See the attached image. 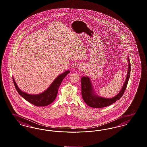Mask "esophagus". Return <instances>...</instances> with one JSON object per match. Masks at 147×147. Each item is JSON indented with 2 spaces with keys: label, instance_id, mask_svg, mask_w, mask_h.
<instances>
[{
  "label": "esophagus",
  "instance_id": "1",
  "mask_svg": "<svg viewBox=\"0 0 147 147\" xmlns=\"http://www.w3.org/2000/svg\"><path fill=\"white\" fill-rule=\"evenodd\" d=\"M77 69H80V70H82V67H80H80H77Z\"/></svg>",
  "mask_w": 147,
  "mask_h": 147
}]
</instances>
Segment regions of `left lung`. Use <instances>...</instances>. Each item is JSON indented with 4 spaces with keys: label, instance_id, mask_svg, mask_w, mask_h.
Masks as SVG:
<instances>
[{
    "label": "left lung",
    "instance_id": "left-lung-1",
    "mask_svg": "<svg viewBox=\"0 0 147 147\" xmlns=\"http://www.w3.org/2000/svg\"><path fill=\"white\" fill-rule=\"evenodd\" d=\"M128 60V71L125 82L121 90L114 98H104L96 95L92 88V84L88 77L83 76L81 78V91L82 98L85 103L89 106L93 108H102L113 104L117 100H119L123 95L127 87L129 79L130 76V61L127 58Z\"/></svg>",
    "mask_w": 147,
    "mask_h": 147
}]
</instances>
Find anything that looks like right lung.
Masks as SVG:
<instances>
[{
  "mask_svg": "<svg viewBox=\"0 0 147 147\" xmlns=\"http://www.w3.org/2000/svg\"><path fill=\"white\" fill-rule=\"evenodd\" d=\"M69 72L70 71L67 70L60 74L45 92L37 95L29 94L22 92L17 86L13 78V82L18 94L29 102L36 106H46L54 101L57 97L58 90L61 82Z\"/></svg>",
  "mask_w": 147,
  "mask_h": 147,
  "instance_id": "add662e5",
  "label": "right lung"
}]
</instances>
